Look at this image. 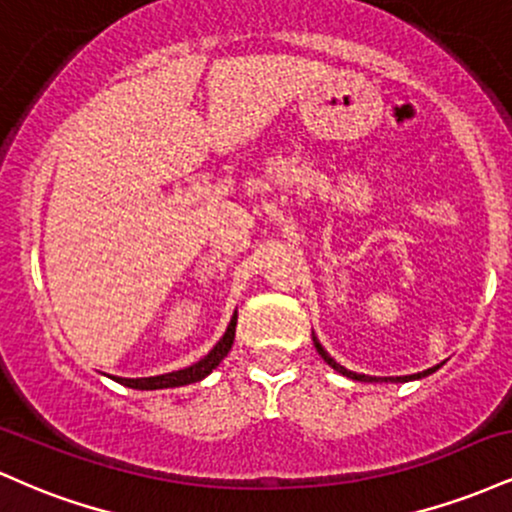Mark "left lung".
Wrapping results in <instances>:
<instances>
[{"label":"left lung","mask_w":512,"mask_h":512,"mask_svg":"<svg viewBox=\"0 0 512 512\" xmlns=\"http://www.w3.org/2000/svg\"><path fill=\"white\" fill-rule=\"evenodd\" d=\"M313 342H315V349H317V354H320L322 358H325V361H327V366H332L334 370H337V373L346 375V378H351V380H363V383H373V380H395V383H407V380L426 378V375L436 373V370H438V366H436V368H428V370H424V373H416V375H402V378H370V375H358V373H354V370H346L344 366H339V363L334 361V358H332L330 354H327L325 349H322V344L317 342L315 337H313Z\"/></svg>","instance_id":"left-lung-1"}]
</instances>
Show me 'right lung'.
<instances>
[{"instance_id": "add662e5", "label": "right lung", "mask_w": 512, "mask_h": 512, "mask_svg": "<svg viewBox=\"0 0 512 512\" xmlns=\"http://www.w3.org/2000/svg\"><path fill=\"white\" fill-rule=\"evenodd\" d=\"M236 320H238V315H233L231 325H228V330L221 337V342L216 344L214 349H211L209 354L202 358V361H197L195 366L173 370V373H166V375H156V378H137V380H134V378H115V375H113V380H117L120 385L132 387V390H166V387H180V385L199 383V380L207 378L211 370H214L223 361V356L231 351L233 339H236Z\"/></svg>"}]
</instances>
